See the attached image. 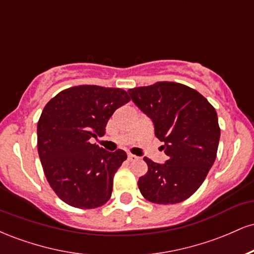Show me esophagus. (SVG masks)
<instances>
[{
    "label": "esophagus",
    "instance_id": "1",
    "mask_svg": "<svg viewBox=\"0 0 254 254\" xmlns=\"http://www.w3.org/2000/svg\"><path fill=\"white\" fill-rule=\"evenodd\" d=\"M136 159H137V156L132 155V154H127V160H129V161H133V160H136Z\"/></svg>",
    "mask_w": 254,
    "mask_h": 254
}]
</instances>
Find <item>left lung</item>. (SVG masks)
Returning <instances> with one entry per match:
<instances>
[{
    "mask_svg": "<svg viewBox=\"0 0 254 254\" xmlns=\"http://www.w3.org/2000/svg\"><path fill=\"white\" fill-rule=\"evenodd\" d=\"M127 93L151 119L168 156L165 164L144 157L148 172L138 179L142 196L156 204L183 202L202 185L216 159V111L197 90L182 83L156 82Z\"/></svg>",
    "mask_w": 254,
    "mask_h": 254,
    "instance_id": "left-lung-1",
    "label": "left lung"
}]
</instances>
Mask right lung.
I'll return each instance as SVG.
<instances>
[{
  "label": "right lung",
  "mask_w": 254,
  "mask_h": 254,
  "mask_svg": "<svg viewBox=\"0 0 254 254\" xmlns=\"http://www.w3.org/2000/svg\"><path fill=\"white\" fill-rule=\"evenodd\" d=\"M129 101L123 89L77 86L58 93L44 107L37 127L38 154L46 179L63 202L94 209L110 199L113 177L127 153L107 151L90 138L104 136L113 112Z\"/></svg>",
  "instance_id": "obj_1"
}]
</instances>
